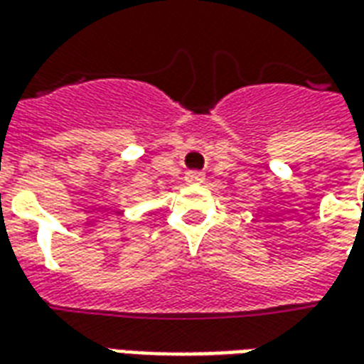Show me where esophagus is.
I'll use <instances>...</instances> for the list:
<instances>
[{
	"label": "esophagus",
	"instance_id": "34e87169",
	"mask_svg": "<svg viewBox=\"0 0 364 364\" xmlns=\"http://www.w3.org/2000/svg\"><path fill=\"white\" fill-rule=\"evenodd\" d=\"M185 181L191 183V185H197V183H203V181H205V173H203V171H198V169L187 171V175H185Z\"/></svg>",
	"mask_w": 364,
	"mask_h": 364
}]
</instances>
